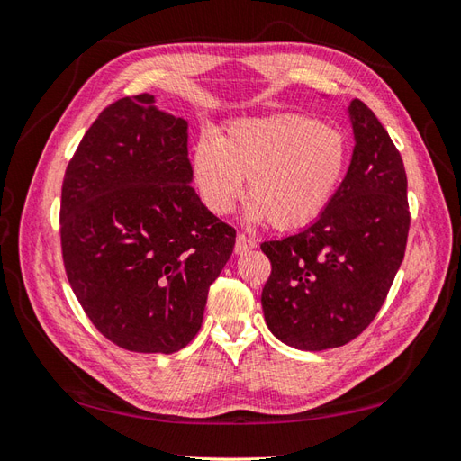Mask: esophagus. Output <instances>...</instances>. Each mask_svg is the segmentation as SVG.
<instances>
[{"mask_svg":"<svg viewBox=\"0 0 461 461\" xmlns=\"http://www.w3.org/2000/svg\"><path fill=\"white\" fill-rule=\"evenodd\" d=\"M253 248H256V241L248 238L246 233H238V238H236V253H238V256H243V253L251 251Z\"/></svg>","mask_w":461,"mask_h":461,"instance_id":"esophagus-1","label":"esophagus"}]
</instances>
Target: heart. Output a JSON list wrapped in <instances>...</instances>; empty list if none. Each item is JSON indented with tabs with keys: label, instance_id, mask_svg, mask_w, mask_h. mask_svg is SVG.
<instances>
[{
	"label": "heart",
	"instance_id": "1",
	"mask_svg": "<svg viewBox=\"0 0 461 461\" xmlns=\"http://www.w3.org/2000/svg\"><path fill=\"white\" fill-rule=\"evenodd\" d=\"M348 142L335 126L299 114L240 119L192 150V178L205 208L231 212L246 184L248 218L299 230L330 203L347 170Z\"/></svg>",
	"mask_w": 461,
	"mask_h": 461
}]
</instances>
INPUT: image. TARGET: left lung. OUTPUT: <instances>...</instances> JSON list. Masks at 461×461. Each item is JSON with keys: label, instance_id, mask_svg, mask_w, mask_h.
<instances>
[{"label": "left lung", "instance_id": "8db88e82", "mask_svg": "<svg viewBox=\"0 0 461 461\" xmlns=\"http://www.w3.org/2000/svg\"><path fill=\"white\" fill-rule=\"evenodd\" d=\"M347 114L355 149L330 203L295 236L261 243L271 261L263 315L273 335L299 350L357 339L380 311L406 251L400 152L365 103L352 101Z\"/></svg>", "mask_w": 461, "mask_h": 461}]
</instances>
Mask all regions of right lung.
<instances>
[{
    "instance_id": "right-lung-1",
    "label": "right lung",
    "mask_w": 461,
    "mask_h": 461,
    "mask_svg": "<svg viewBox=\"0 0 461 461\" xmlns=\"http://www.w3.org/2000/svg\"><path fill=\"white\" fill-rule=\"evenodd\" d=\"M124 96L68 162L61 192L67 279L86 317L126 350L170 355L202 327L236 230L192 188L188 121Z\"/></svg>"
}]
</instances>
